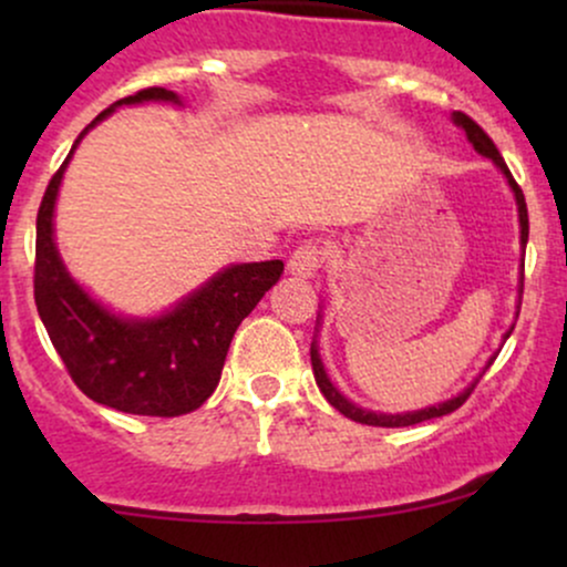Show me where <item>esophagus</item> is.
Wrapping results in <instances>:
<instances>
[{
  "label": "esophagus",
  "mask_w": 567,
  "mask_h": 567,
  "mask_svg": "<svg viewBox=\"0 0 567 567\" xmlns=\"http://www.w3.org/2000/svg\"><path fill=\"white\" fill-rule=\"evenodd\" d=\"M324 264V250L322 245L317 243H303L301 247H296L288 261L290 275L296 277H315L317 269Z\"/></svg>",
  "instance_id": "1"
}]
</instances>
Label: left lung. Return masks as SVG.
<instances>
[{"label": "left lung", "mask_w": 567, "mask_h": 567, "mask_svg": "<svg viewBox=\"0 0 567 567\" xmlns=\"http://www.w3.org/2000/svg\"><path fill=\"white\" fill-rule=\"evenodd\" d=\"M453 122L458 127H464L466 130V138L472 141V146L477 148L480 154H485V157H491L493 162H496V165L501 167V173L506 175V181H509V186H512V192H514V197H517V210H519V243H523V247L528 245V205H525V194H523V188L517 186V181L512 178V173H509V167H506V162H504V157H501L498 154V148H496V143L491 141V135L485 133L483 127L477 125V122L472 120V116H466L464 112H455L453 114ZM525 266V264H523ZM519 288H523V285H519ZM514 330V328H512ZM509 330V333H512ZM509 333H506L504 338H509ZM311 368H315V379H317V386H320V392L324 394V400L330 402V405H333L338 413H343L347 415V419H351V421H357V424H368V426H413V424H421V421H429V419H440V415H447V413H453V410H458L461 405H464L466 400H470V394L474 392V386H477V381L472 383L470 389H464V392H461L458 396H453V400H447V402H442V405H434V408H424V410H415V413H396V415H386V413H370V410H362V408H357V405H351V402L347 400V396H343L341 392H338V389L333 386V383H330V379H328V373H324V368H322V360H320V354H317V347L315 343H311Z\"/></svg>", "instance_id": "8db88e82"}]
</instances>
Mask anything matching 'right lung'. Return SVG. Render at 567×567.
I'll list each match as a JSON object with an SVG mask.
<instances>
[{"instance_id":"right-lung-1","label":"right lung","mask_w":567,"mask_h":567,"mask_svg":"<svg viewBox=\"0 0 567 567\" xmlns=\"http://www.w3.org/2000/svg\"><path fill=\"white\" fill-rule=\"evenodd\" d=\"M143 101L178 103V95L165 87H146L122 97L82 130L74 148L116 106ZM69 159L71 154L50 178L37 213L34 301L50 341L71 381L90 400L157 419L192 413L218 386L234 330L277 285L285 264L229 266L157 320L114 317L69 277L55 250L53 207Z\"/></svg>"}]
</instances>
